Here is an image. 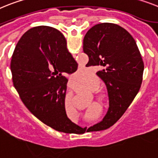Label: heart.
<instances>
[{"label":"heart","mask_w":158,"mask_h":158,"mask_svg":"<svg viewBox=\"0 0 158 158\" xmlns=\"http://www.w3.org/2000/svg\"><path fill=\"white\" fill-rule=\"evenodd\" d=\"M100 85H101V81L97 77H95L89 82H86L85 84V86L86 89L89 90V91H96L100 87ZM88 116L89 117H92V114H89Z\"/></svg>","instance_id":"b5f03b06"}]
</instances>
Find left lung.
Masks as SVG:
<instances>
[{
    "label": "left lung",
    "instance_id": "left-lung-1",
    "mask_svg": "<svg viewBox=\"0 0 158 158\" xmlns=\"http://www.w3.org/2000/svg\"><path fill=\"white\" fill-rule=\"evenodd\" d=\"M89 66H98L97 75L106 84L110 108L102 121L88 129L101 131L114 125L137 94L142 82L144 63L135 40L124 28L113 23L93 26L83 40Z\"/></svg>",
    "mask_w": 158,
    "mask_h": 158
}]
</instances>
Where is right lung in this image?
<instances>
[{
	"mask_svg": "<svg viewBox=\"0 0 158 158\" xmlns=\"http://www.w3.org/2000/svg\"><path fill=\"white\" fill-rule=\"evenodd\" d=\"M77 66L62 33L44 25L24 33L12 56L13 82L21 101L36 118L56 131L83 129L70 121L64 107L68 82L64 75L77 71Z\"/></svg>",
	"mask_w": 158,
	"mask_h": 158,
	"instance_id": "obj_1",
	"label": "right lung"
}]
</instances>
